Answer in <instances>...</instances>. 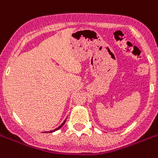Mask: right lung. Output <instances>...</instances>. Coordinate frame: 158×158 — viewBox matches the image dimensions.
Instances as JSON below:
<instances>
[{
	"label": "right lung",
	"mask_w": 158,
	"mask_h": 158,
	"mask_svg": "<svg viewBox=\"0 0 158 158\" xmlns=\"http://www.w3.org/2000/svg\"><path fill=\"white\" fill-rule=\"evenodd\" d=\"M65 123H66V121H64V122H63V123L61 124V125L60 126V127H57V128H56V129H55V130H53V131H50V132H52V131H57V130H58V129H60V128H61V127H62V126L64 125V124H65Z\"/></svg>",
	"instance_id": "add662e5"
}]
</instances>
